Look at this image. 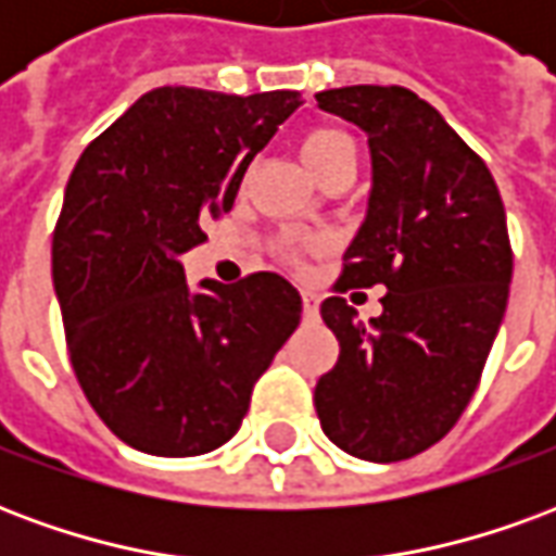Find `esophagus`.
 <instances>
[{
    "instance_id": "1",
    "label": "esophagus",
    "mask_w": 556,
    "mask_h": 556,
    "mask_svg": "<svg viewBox=\"0 0 556 556\" xmlns=\"http://www.w3.org/2000/svg\"><path fill=\"white\" fill-rule=\"evenodd\" d=\"M301 301H303V315L309 318V321H315L318 318V294L315 291H301Z\"/></svg>"
}]
</instances>
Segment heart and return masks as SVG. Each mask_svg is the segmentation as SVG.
Instances as JSON below:
<instances>
[{
	"instance_id": "1",
	"label": "heart",
	"mask_w": 556,
	"mask_h": 556,
	"mask_svg": "<svg viewBox=\"0 0 556 556\" xmlns=\"http://www.w3.org/2000/svg\"><path fill=\"white\" fill-rule=\"evenodd\" d=\"M301 157L306 163V169L318 175V172L337 163L342 157H354V142L339 130H313L306 134L301 142Z\"/></svg>"
}]
</instances>
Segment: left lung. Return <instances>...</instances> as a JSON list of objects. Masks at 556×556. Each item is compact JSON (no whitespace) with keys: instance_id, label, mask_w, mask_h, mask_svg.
<instances>
[{"instance_id":"8db88e82","label":"left lung","mask_w":556,"mask_h":556,"mask_svg":"<svg viewBox=\"0 0 556 556\" xmlns=\"http://www.w3.org/2000/svg\"><path fill=\"white\" fill-rule=\"evenodd\" d=\"M315 101L366 134L372 160L339 289L387 286L369 325L345 298L321 303L339 361L315 410L339 450L402 462L441 441L477 390L513 282L506 211L489 166L414 91L345 86Z\"/></svg>"}]
</instances>
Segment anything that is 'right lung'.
I'll return each mask as SVG.
<instances>
[{
  "label": "right lung",
  "mask_w": 556,
  "mask_h": 556,
  "mask_svg": "<svg viewBox=\"0 0 556 556\" xmlns=\"http://www.w3.org/2000/svg\"><path fill=\"white\" fill-rule=\"evenodd\" d=\"M301 103L298 91L238 98L163 86L71 172L53 235L67 351L91 408L139 453L184 458L223 446L301 325V294L286 277L190 286L181 265Z\"/></svg>",
  "instance_id": "add662e5"
}]
</instances>
